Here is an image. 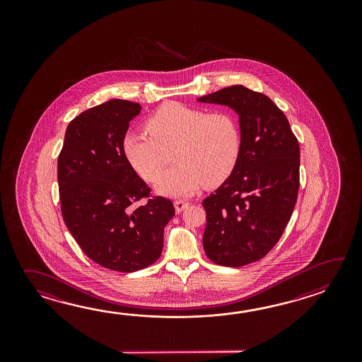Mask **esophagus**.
I'll use <instances>...</instances> for the list:
<instances>
[{"label":"esophagus","instance_id":"1","mask_svg":"<svg viewBox=\"0 0 362 362\" xmlns=\"http://www.w3.org/2000/svg\"><path fill=\"white\" fill-rule=\"evenodd\" d=\"M189 204H190V203H189V202H186V200H175V208H176V211H177V212H182L185 208L189 207Z\"/></svg>","mask_w":362,"mask_h":362}]
</instances>
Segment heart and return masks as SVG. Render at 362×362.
<instances>
[{
  "label": "heart",
  "mask_w": 362,
  "mask_h": 362,
  "mask_svg": "<svg viewBox=\"0 0 362 362\" xmlns=\"http://www.w3.org/2000/svg\"><path fill=\"white\" fill-rule=\"evenodd\" d=\"M145 125L148 136L136 132L124 136V155L141 177L153 182L174 153L178 164L156 182L159 194L187 197L203 185L216 187L230 177L238 164L242 132L229 111L207 112L165 102Z\"/></svg>",
  "instance_id": "b5f03b06"
}]
</instances>
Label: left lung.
Here are the masks:
<instances>
[{
	"label": "left lung",
	"mask_w": 362,
	"mask_h": 362,
	"mask_svg": "<svg viewBox=\"0 0 362 362\" xmlns=\"http://www.w3.org/2000/svg\"><path fill=\"white\" fill-rule=\"evenodd\" d=\"M239 115L242 151L230 177L203 200V247L211 262L243 267L276 246L299 192L300 148L285 114L262 93L233 85L198 98Z\"/></svg>",
	"instance_id": "8db88e82"
}]
</instances>
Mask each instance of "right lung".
Here are the masks:
<instances>
[{
	"label": "right lung",
	"instance_id": "right-lung-1",
	"mask_svg": "<svg viewBox=\"0 0 362 362\" xmlns=\"http://www.w3.org/2000/svg\"><path fill=\"white\" fill-rule=\"evenodd\" d=\"M139 103L111 100L76 116L58 156L62 216L93 262L131 273L162 255L163 233L175 216L173 203L151 197L123 151L129 122ZM147 203L136 206L139 199Z\"/></svg>",
	"mask_w": 362,
	"mask_h": 362
}]
</instances>
